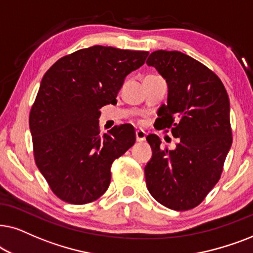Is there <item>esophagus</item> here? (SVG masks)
<instances>
[{
  "label": "esophagus",
  "instance_id": "esophagus-1",
  "mask_svg": "<svg viewBox=\"0 0 253 253\" xmlns=\"http://www.w3.org/2000/svg\"><path fill=\"white\" fill-rule=\"evenodd\" d=\"M135 136L137 142H143V141L146 140V132H144L143 129H136Z\"/></svg>",
  "mask_w": 253,
  "mask_h": 253
}]
</instances>
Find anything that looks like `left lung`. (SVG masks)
Here are the masks:
<instances>
[{"instance_id": "1", "label": "left lung", "mask_w": 253, "mask_h": 253, "mask_svg": "<svg viewBox=\"0 0 253 253\" xmlns=\"http://www.w3.org/2000/svg\"><path fill=\"white\" fill-rule=\"evenodd\" d=\"M168 84V102L155 126L171 128L178 143L161 146L147 136L153 156L144 167L148 191L173 211L198 206L220 179L230 150V104L221 80L206 66L178 50H155L147 60Z\"/></svg>"}]
</instances>
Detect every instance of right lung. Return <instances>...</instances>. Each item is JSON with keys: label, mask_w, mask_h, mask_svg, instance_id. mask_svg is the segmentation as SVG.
Listing matches in <instances>:
<instances>
[{"label": "right lung", "mask_w": 253, "mask_h": 253, "mask_svg": "<svg viewBox=\"0 0 253 253\" xmlns=\"http://www.w3.org/2000/svg\"><path fill=\"white\" fill-rule=\"evenodd\" d=\"M149 52L92 46L58 60L43 75L30 112L36 164L56 197L73 205L105 193L111 166L135 143L129 124L100 135V109L117 104L126 76Z\"/></svg>", "instance_id": "right-lung-1"}]
</instances>
